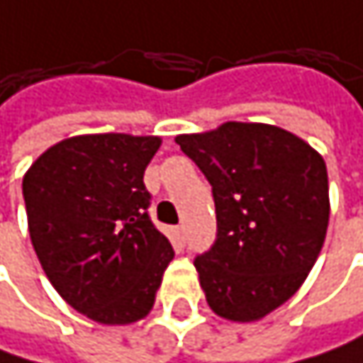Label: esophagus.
I'll list each match as a JSON object with an SVG mask.
<instances>
[{"instance_id":"34e87169","label":"esophagus","mask_w":363,"mask_h":363,"mask_svg":"<svg viewBox=\"0 0 363 363\" xmlns=\"http://www.w3.org/2000/svg\"><path fill=\"white\" fill-rule=\"evenodd\" d=\"M172 234H174V242H176L178 247H185V228H183V225H176V228L172 230Z\"/></svg>"}]
</instances>
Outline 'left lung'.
I'll use <instances>...</instances> for the list:
<instances>
[{
	"mask_svg": "<svg viewBox=\"0 0 363 363\" xmlns=\"http://www.w3.org/2000/svg\"><path fill=\"white\" fill-rule=\"evenodd\" d=\"M213 185L217 240L194 266L208 306L249 323L285 304L313 270L330 221L323 157L291 131L223 123L176 138Z\"/></svg>",
	"mask_w": 363,
	"mask_h": 363,
	"instance_id": "obj_1",
	"label": "left lung"
}]
</instances>
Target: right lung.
Returning a JSON list of instances; mask_svg holds the SVG:
<instances>
[{"label": "right lung", "mask_w": 363, "mask_h": 363, "mask_svg": "<svg viewBox=\"0 0 363 363\" xmlns=\"http://www.w3.org/2000/svg\"><path fill=\"white\" fill-rule=\"evenodd\" d=\"M157 135L89 133L57 142L23 176L35 255L57 294L104 325L148 315L174 257L148 217L144 169Z\"/></svg>", "instance_id": "obj_1"}]
</instances>
